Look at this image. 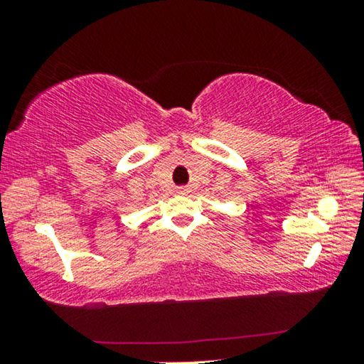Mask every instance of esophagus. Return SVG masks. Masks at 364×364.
Returning <instances> with one entry per match:
<instances>
[{
	"instance_id": "1",
	"label": "esophagus",
	"mask_w": 364,
	"mask_h": 364,
	"mask_svg": "<svg viewBox=\"0 0 364 364\" xmlns=\"http://www.w3.org/2000/svg\"><path fill=\"white\" fill-rule=\"evenodd\" d=\"M178 193H180V194H186L188 189L184 188V186H180V188H178Z\"/></svg>"
}]
</instances>
